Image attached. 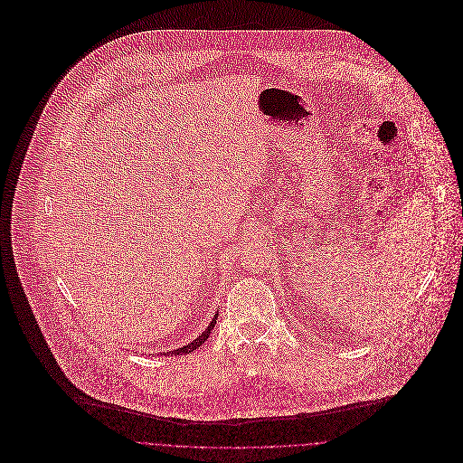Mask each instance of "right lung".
Instances as JSON below:
<instances>
[{
	"instance_id": "add662e5",
	"label": "right lung",
	"mask_w": 463,
	"mask_h": 463,
	"mask_svg": "<svg viewBox=\"0 0 463 463\" xmlns=\"http://www.w3.org/2000/svg\"><path fill=\"white\" fill-rule=\"evenodd\" d=\"M217 316L219 314H215V317L212 319V323L208 325V328L203 331L201 335H199L198 338H194L191 344H187V345H184V347H178V349H175V351H169V353H160V354H187V353H191V351H194V349H198L199 345L203 344V342H206V338L210 336V333L213 330V326L217 325Z\"/></svg>"
}]
</instances>
